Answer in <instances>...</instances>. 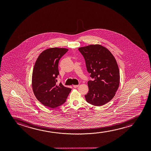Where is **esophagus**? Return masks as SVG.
Segmentation results:
<instances>
[{"instance_id":"obj_1","label":"esophagus","mask_w":151,"mask_h":151,"mask_svg":"<svg viewBox=\"0 0 151 151\" xmlns=\"http://www.w3.org/2000/svg\"><path fill=\"white\" fill-rule=\"evenodd\" d=\"M79 87V85H74L73 86V87L74 88H78Z\"/></svg>"}]
</instances>
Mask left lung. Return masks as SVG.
I'll list each match as a JSON object with an SVG mask.
<instances>
[{"label":"left lung","mask_w":151,"mask_h":151,"mask_svg":"<svg viewBox=\"0 0 151 151\" xmlns=\"http://www.w3.org/2000/svg\"><path fill=\"white\" fill-rule=\"evenodd\" d=\"M78 50L93 79L88 82L86 101L94 106L104 105L113 99L119 86L120 72L116 59L109 50L99 44L81 47Z\"/></svg>","instance_id":"left-lung-1"}]
</instances>
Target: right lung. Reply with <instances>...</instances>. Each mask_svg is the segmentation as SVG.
<instances>
[{
    "mask_svg": "<svg viewBox=\"0 0 151 151\" xmlns=\"http://www.w3.org/2000/svg\"><path fill=\"white\" fill-rule=\"evenodd\" d=\"M68 51L64 48H50L40 55L33 68L32 87L37 100L48 107L54 108L64 103L72 89L60 83L56 85L59 74L58 63Z\"/></svg>",
    "mask_w": 151,
    "mask_h": 151,
    "instance_id": "obj_1",
    "label": "right lung"
}]
</instances>
